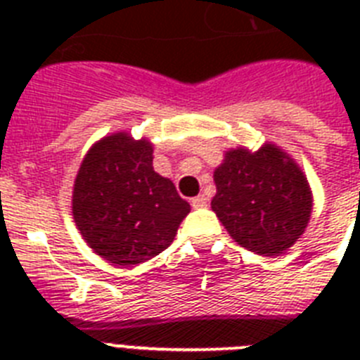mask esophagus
<instances>
[{
    "mask_svg": "<svg viewBox=\"0 0 360 360\" xmlns=\"http://www.w3.org/2000/svg\"><path fill=\"white\" fill-rule=\"evenodd\" d=\"M191 205H193V207H195V209L207 207V198H205V196H203V195L195 196V198L191 200Z\"/></svg>",
    "mask_w": 360,
    "mask_h": 360,
    "instance_id": "esophagus-1",
    "label": "esophagus"
}]
</instances>
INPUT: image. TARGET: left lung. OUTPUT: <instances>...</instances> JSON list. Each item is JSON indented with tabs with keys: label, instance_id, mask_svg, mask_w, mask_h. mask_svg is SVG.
Returning a JSON list of instances; mask_svg holds the SVG:
<instances>
[{
	"label": "left lung",
	"instance_id": "1",
	"mask_svg": "<svg viewBox=\"0 0 360 360\" xmlns=\"http://www.w3.org/2000/svg\"><path fill=\"white\" fill-rule=\"evenodd\" d=\"M211 207L241 247L278 256L297 241L311 212L307 178L272 144L259 151L232 149L214 171Z\"/></svg>",
	"mask_w": 360,
	"mask_h": 360
}]
</instances>
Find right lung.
I'll list each match as a JSON object with an SVG mask.
<instances>
[{"label":"right lung","instance_id":"add662e5","mask_svg":"<svg viewBox=\"0 0 360 360\" xmlns=\"http://www.w3.org/2000/svg\"><path fill=\"white\" fill-rule=\"evenodd\" d=\"M72 211L86 243L106 262L126 266L167 249L191 207L169 178L153 171L148 141L115 133L82 160Z\"/></svg>","mask_w":360,"mask_h":360}]
</instances>
